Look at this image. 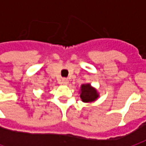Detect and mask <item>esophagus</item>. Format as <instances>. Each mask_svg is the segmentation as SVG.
Segmentation results:
<instances>
[{"label":"esophagus","mask_w":146,"mask_h":146,"mask_svg":"<svg viewBox=\"0 0 146 146\" xmlns=\"http://www.w3.org/2000/svg\"><path fill=\"white\" fill-rule=\"evenodd\" d=\"M68 83V79H65V78H63L60 81V84L61 85H64V86H66L67 84Z\"/></svg>","instance_id":"obj_1"}]
</instances>
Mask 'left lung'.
<instances>
[{"instance_id": "obj_1", "label": "left lung", "mask_w": 146, "mask_h": 146, "mask_svg": "<svg viewBox=\"0 0 146 146\" xmlns=\"http://www.w3.org/2000/svg\"><path fill=\"white\" fill-rule=\"evenodd\" d=\"M80 98L84 103H93L99 98V93L97 89L90 83H84L80 87Z\"/></svg>"}]
</instances>
